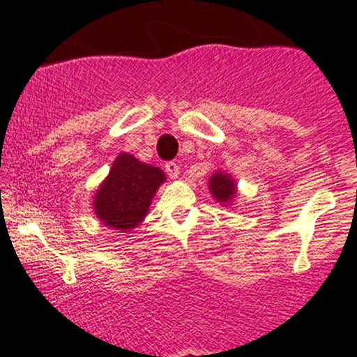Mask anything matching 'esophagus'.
I'll use <instances>...</instances> for the list:
<instances>
[{
    "mask_svg": "<svg viewBox=\"0 0 357 357\" xmlns=\"http://www.w3.org/2000/svg\"><path fill=\"white\" fill-rule=\"evenodd\" d=\"M165 172L170 175L172 178H177L180 175V165L177 162H167L165 163Z\"/></svg>",
    "mask_w": 357,
    "mask_h": 357,
    "instance_id": "obj_1",
    "label": "esophagus"
}]
</instances>
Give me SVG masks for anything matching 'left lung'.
I'll list each match as a JSON object with an SVG mask.
<instances>
[{"label": "left lung", "mask_w": 357, "mask_h": 357, "mask_svg": "<svg viewBox=\"0 0 357 357\" xmlns=\"http://www.w3.org/2000/svg\"><path fill=\"white\" fill-rule=\"evenodd\" d=\"M208 188H211V194L213 199L220 204H229L236 199V180L230 177L229 174H225V172H215V174L208 178Z\"/></svg>", "instance_id": "obj_1"}]
</instances>
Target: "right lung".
I'll return each mask as SVG.
<instances>
[{
    "instance_id": "obj_1",
    "label": "right lung",
    "mask_w": 357,
    "mask_h": 357,
    "mask_svg": "<svg viewBox=\"0 0 357 357\" xmlns=\"http://www.w3.org/2000/svg\"><path fill=\"white\" fill-rule=\"evenodd\" d=\"M165 174L158 167L146 165L130 153H120L110 174L96 190L93 208L108 227L130 232L140 225Z\"/></svg>"
}]
</instances>
